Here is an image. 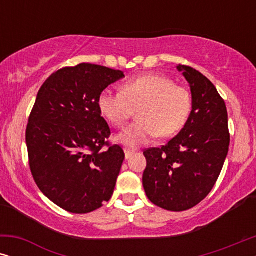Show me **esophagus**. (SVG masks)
Listing matches in <instances>:
<instances>
[{
  "label": "esophagus",
  "mask_w": 256,
  "mask_h": 256,
  "mask_svg": "<svg viewBox=\"0 0 256 256\" xmlns=\"http://www.w3.org/2000/svg\"><path fill=\"white\" fill-rule=\"evenodd\" d=\"M132 154H134V152H132V150H130V149H124V156H126V160L130 158V156L132 155Z\"/></svg>",
  "instance_id": "34e87169"
}]
</instances>
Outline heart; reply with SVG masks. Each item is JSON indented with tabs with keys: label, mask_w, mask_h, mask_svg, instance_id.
<instances>
[{
	"label": "heart",
	"mask_w": 256,
	"mask_h": 256,
	"mask_svg": "<svg viewBox=\"0 0 256 256\" xmlns=\"http://www.w3.org/2000/svg\"><path fill=\"white\" fill-rule=\"evenodd\" d=\"M102 116L116 128L124 127L136 110V120L118 135L122 144L138 148L155 136L170 138L186 122L192 100L185 87L174 85V80L160 73L129 79L121 92L104 90L98 98Z\"/></svg>",
	"instance_id": "obj_1"
}]
</instances>
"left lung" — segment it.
I'll return each instance as SVG.
<instances>
[{"label":"left lung","instance_id":"8db88e82","mask_svg":"<svg viewBox=\"0 0 256 256\" xmlns=\"http://www.w3.org/2000/svg\"><path fill=\"white\" fill-rule=\"evenodd\" d=\"M191 88L192 110L180 134L160 148L143 152V188L168 211L192 208L214 186L230 146L228 115L216 86L197 70L178 65Z\"/></svg>","mask_w":256,"mask_h":256}]
</instances>
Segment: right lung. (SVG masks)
I'll list each match as a JSON object with an SVG mask.
<instances>
[{"instance_id":"1","label":"right lung","mask_w":256,"mask_h":256,"mask_svg":"<svg viewBox=\"0 0 256 256\" xmlns=\"http://www.w3.org/2000/svg\"><path fill=\"white\" fill-rule=\"evenodd\" d=\"M124 76L82 62L52 73L38 90L26 132L30 170L40 190L65 211L90 213L113 196L124 152L106 142L110 129L98 98Z\"/></svg>"}]
</instances>
